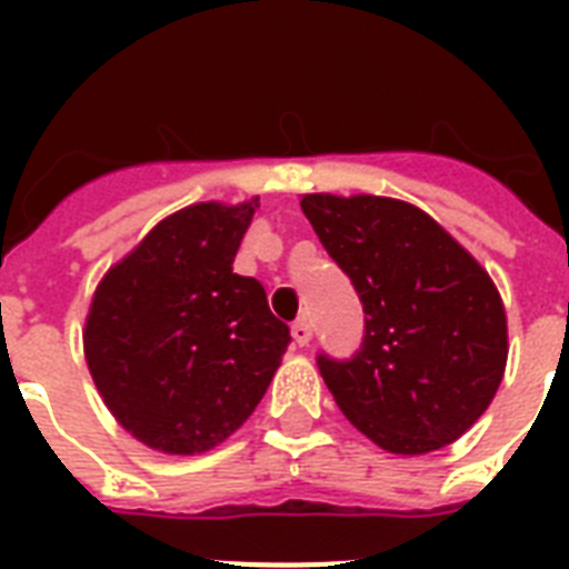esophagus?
Returning <instances> with one entry per match:
<instances>
[{
	"label": "esophagus",
	"instance_id": "1",
	"mask_svg": "<svg viewBox=\"0 0 569 569\" xmlns=\"http://www.w3.org/2000/svg\"><path fill=\"white\" fill-rule=\"evenodd\" d=\"M292 339H295V346H310V339H312V325L307 319H298L292 325Z\"/></svg>",
	"mask_w": 569,
	"mask_h": 569
}]
</instances>
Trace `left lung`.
I'll return each mask as SVG.
<instances>
[{
  "label": "left lung",
  "instance_id": "8db88e82",
  "mask_svg": "<svg viewBox=\"0 0 569 569\" xmlns=\"http://www.w3.org/2000/svg\"><path fill=\"white\" fill-rule=\"evenodd\" d=\"M301 209L366 312L351 360L319 355L339 410L392 455L458 440L490 407L508 360V321L490 274L405 200L307 194Z\"/></svg>",
  "mask_w": 569,
  "mask_h": 569
}]
</instances>
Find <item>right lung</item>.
<instances>
[{"label":"right lung","instance_id":"1","mask_svg":"<svg viewBox=\"0 0 569 569\" xmlns=\"http://www.w3.org/2000/svg\"><path fill=\"white\" fill-rule=\"evenodd\" d=\"M257 200L168 214L102 277L84 360L114 419L164 455H200L266 396L289 328L253 277L232 274Z\"/></svg>","mask_w":569,"mask_h":569}]
</instances>
